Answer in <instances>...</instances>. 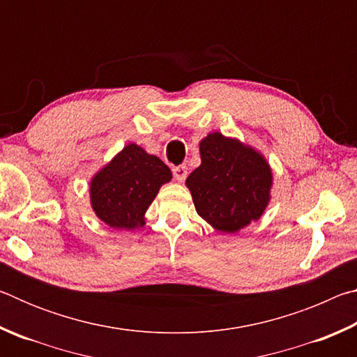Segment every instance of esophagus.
<instances>
[{"mask_svg": "<svg viewBox=\"0 0 357 357\" xmlns=\"http://www.w3.org/2000/svg\"><path fill=\"white\" fill-rule=\"evenodd\" d=\"M173 176L178 183H183V181L187 178V167L185 165H179L173 168Z\"/></svg>", "mask_w": 357, "mask_h": 357, "instance_id": "34e87169", "label": "esophagus"}]
</instances>
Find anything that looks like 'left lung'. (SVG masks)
I'll use <instances>...</instances> for the list:
<instances>
[{
  "label": "left lung",
  "mask_w": 357,
  "mask_h": 357,
  "mask_svg": "<svg viewBox=\"0 0 357 357\" xmlns=\"http://www.w3.org/2000/svg\"><path fill=\"white\" fill-rule=\"evenodd\" d=\"M202 164L185 179L198 215L222 233L259 220L271 202L273 168L238 138L211 132L200 142Z\"/></svg>",
  "instance_id": "1"
}]
</instances>
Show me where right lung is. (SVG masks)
<instances>
[{"mask_svg": "<svg viewBox=\"0 0 357 357\" xmlns=\"http://www.w3.org/2000/svg\"><path fill=\"white\" fill-rule=\"evenodd\" d=\"M159 157L129 143L89 181V203L98 219L114 229L143 227L159 189L172 181Z\"/></svg>", "mask_w": 357, "mask_h": 357, "instance_id": "obj_1", "label": "right lung"}]
</instances>
